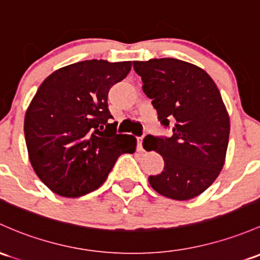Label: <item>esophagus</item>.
Instances as JSON below:
<instances>
[{"instance_id":"obj_1","label":"esophagus","mask_w":260,"mask_h":260,"mask_svg":"<svg viewBox=\"0 0 260 260\" xmlns=\"http://www.w3.org/2000/svg\"><path fill=\"white\" fill-rule=\"evenodd\" d=\"M137 149L143 151V137H137Z\"/></svg>"}]
</instances>
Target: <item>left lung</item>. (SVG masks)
<instances>
[{
    "instance_id": "left-lung-1",
    "label": "left lung",
    "mask_w": 260,
    "mask_h": 260,
    "mask_svg": "<svg viewBox=\"0 0 260 260\" xmlns=\"http://www.w3.org/2000/svg\"><path fill=\"white\" fill-rule=\"evenodd\" d=\"M133 68L158 119L173 127L171 137L143 139L146 151L165 159L162 173L149 176V184L167 198H194L217 179L225 160L231 123L219 89L206 71L180 59L135 61Z\"/></svg>"
}]
</instances>
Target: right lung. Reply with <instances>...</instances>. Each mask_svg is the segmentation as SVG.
<instances>
[{"instance_id": "1", "label": "right lung", "mask_w": 260, "mask_h": 260, "mask_svg": "<svg viewBox=\"0 0 260 260\" xmlns=\"http://www.w3.org/2000/svg\"><path fill=\"white\" fill-rule=\"evenodd\" d=\"M132 62L82 61L48 76L27 108L24 138L38 178L56 194L77 198L103 184L137 139L118 135L108 92L129 73Z\"/></svg>"}]
</instances>
